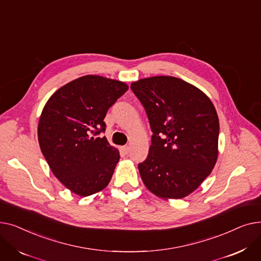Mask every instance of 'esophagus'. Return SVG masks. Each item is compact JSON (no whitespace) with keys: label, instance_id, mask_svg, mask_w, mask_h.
<instances>
[{"label":"esophagus","instance_id":"obj_1","mask_svg":"<svg viewBox=\"0 0 261 261\" xmlns=\"http://www.w3.org/2000/svg\"><path fill=\"white\" fill-rule=\"evenodd\" d=\"M120 150L122 151V153L128 154L129 151H130V147L129 146H122V147H120Z\"/></svg>","mask_w":261,"mask_h":261}]
</instances>
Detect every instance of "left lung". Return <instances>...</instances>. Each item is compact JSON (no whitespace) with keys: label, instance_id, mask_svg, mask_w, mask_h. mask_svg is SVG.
<instances>
[{"label":"left lung","instance_id":"obj_1","mask_svg":"<svg viewBox=\"0 0 261 261\" xmlns=\"http://www.w3.org/2000/svg\"><path fill=\"white\" fill-rule=\"evenodd\" d=\"M131 90L152 131L147 159L139 164L144 184L163 199L188 196L217 162L219 119L213 102L198 88L171 76L141 79Z\"/></svg>","mask_w":261,"mask_h":261}]
</instances>
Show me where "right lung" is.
I'll return each mask as SVG.
<instances>
[{"instance_id":"1","label":"right lung","mask_w":261,"mask_h":261,"mask_svg":"<svg viewBox=\"0 0 261 261\" xmlns=\"http://www.w3.org/2000/svg\"><path fill=\"white\" fill-rule=\"evenodd\" d=\"M128 91L123 82L88 75L68 82L46 102L38 140L55 176L81 197L103 189L119 161L103 121L108 110Z\"/></svg>"}]
</instances>
